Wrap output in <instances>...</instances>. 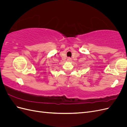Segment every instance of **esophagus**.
<instances>
[{"mask_svg": "<svg viewBox=\"0 0 127 127\" xmlns=\"http://www.w3.org/2000/svg\"><path fill=\"white\" fill-rule=\"evenodd\" d=\"M67 61H68V62H70V61H71V59L70 58V57H69V58H67Z\"/></svg>", "mask_w": 127, "mask_h": 127, "instance_id": "esophagus-1", "label": "esophagus"}]
</instances>
